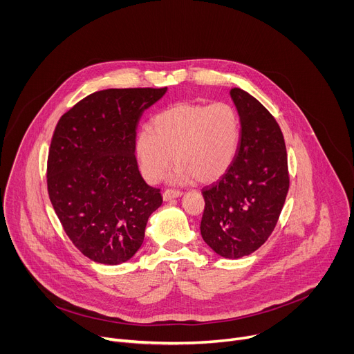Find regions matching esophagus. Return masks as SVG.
Here are the masks:
<instances>
[{
    "instance_id": "34e87169",
    "label": "esophagus",
    "mask_w": 354,
    "mask_h": 354,
    "mask_svg": "<svg viewBox=\"0 0 354 354\" xmlns=\"http://www.w3.org/2000/svg\"><path fill=\"white\" fill-rule=\"evenodd\" d=\"M182 196V192L180 190H172V189H168L162 193V197L165 201L168 200H172V198H176V197H180Z\"/></svg>"
}]
</instances>
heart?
<instances>
[{
    "label": "heart",
    "mask_w": 354,
    "mask_h": 354,
    "mask_svg": "<svg viewBox=\"0 0 354 354\" xmlns=\"http://www.w3.org/2000/svg\"><path fill=\"white\" fill-rule=\"evenodd\" d=\"M154 131L141 129L136 137V157L142 176L158 182L172 165L176 183L196 178L200 183L218 180L231 168L241 141V120L225 102L175 104L153 119ZM174 158H171V156Z\"/></svg>",
    "instance_id": "b5f03b06"
}]
</instances>
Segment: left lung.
<instances>
[{
  "mask_svg": "<svg viewBox=\"0 0 354 354\" xmlns=\"http://www.w3.org/2000/svg\"><path fill=\"white\" fill-rule=\"evenodd\" d=\"M241 141L231 168L203 187L200 232L217 255L238 259L261 248L273 232L288 192L283 133L269 111L246 91L232 88Z\"/></svg>",
  "mask_w": 354,
  "mask_h": 354,
  "instance_id": "left-lung-1",
  "label": "left lung"
}]
</instances>
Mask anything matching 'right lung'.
I'll return each mask as SVG.
<instances>
[{"label": "right lung", "mask_w": 354, "mask_h": 354, "mask_svg": "<svg viewBox=\"0 0 354 354\" xmlns=\"http://www.w3.org/2000/svg\"><path fill=\"white\" fill-rule=\"evenodd\" d=\"M165 88L97 91L59 120L47 160V190L73 243L91 261L120 265L144 241L161 205L136 160V130Z\"/></svg>", "instance_id": "right-lung-1"}]
</instances>
